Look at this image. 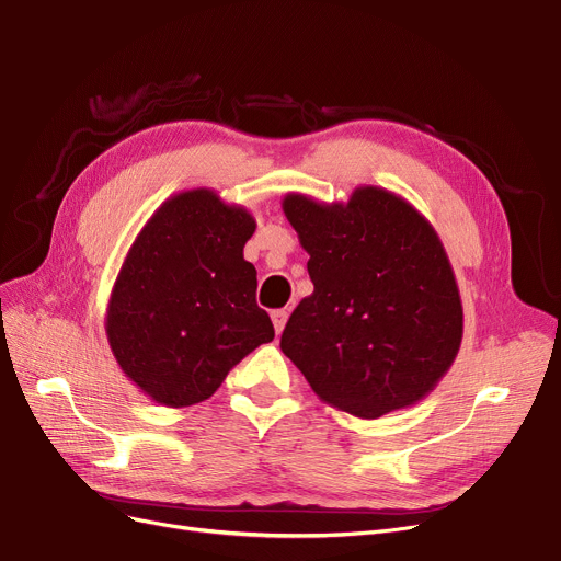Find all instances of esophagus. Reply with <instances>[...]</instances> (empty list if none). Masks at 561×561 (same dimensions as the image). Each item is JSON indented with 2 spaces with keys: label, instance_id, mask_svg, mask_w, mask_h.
Returning <instances> with one entry per match:
<instances>
[{
  "label": "esophagus",
  "instance_id": "esophagus-1",
  "mask_svg": "<svg viewBox=\"0 0 561 561\" xmlns=\"http://www.w3.org/2000/svg\"><path fill=\"white\" fill-rule=\"evenodd\" d=\"M286 320H288V311H286V309H277V311H273V325H275V332H277V334H282V332H284Z\"/></svg>",
  "mask_w": 561,
  "mask_h": 561
}]
</instances>
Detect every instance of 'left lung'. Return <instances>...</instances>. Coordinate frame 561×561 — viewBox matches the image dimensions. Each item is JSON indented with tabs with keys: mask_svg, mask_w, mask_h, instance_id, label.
Masks as SVG:
<instances>
[{
	"mask_svg": "<svg viewBox=\"0 0 561 561\" xmlns=\"http://www.w3.org/2000/svg\"><path fill=\"white\" fill-rule=\"evenodd\" d=\"M282 209L313 282L282 332L284 355L322 402L352 416L421 402L463 336L459 286L434 227L379 186L332 204L288 193Z\"/></svg>",
	"mask_w": 561,
	"mask_h": 561,
	"instance_id": "1",
	"label": "left lung"
}]
</instances>
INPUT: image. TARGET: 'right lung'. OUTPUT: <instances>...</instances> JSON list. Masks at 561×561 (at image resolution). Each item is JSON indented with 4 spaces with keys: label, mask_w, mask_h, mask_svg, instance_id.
<instances>
[{
    "label": "right lung",
    "mask_w": 561,
    "mask_h": 561,
    "mask_svg": "<svg viewBox=\"0 0 561 561\" xmlns=\"http://www.w3.org/2000/svg\"><path fill=\"white\" fill-rule=\"evenodd\" d=\"M252 214L211 188L168 197L138 231L106 307V339L129 381L163 407L211 398L227 373L275 339L243 259Z\"/></svg>",
    "instance_id": "1"
}]
</instances>
